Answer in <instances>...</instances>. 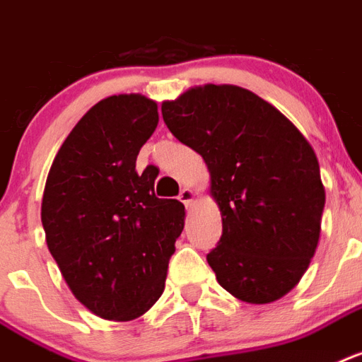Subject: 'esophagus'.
<instances>
[{
    "label": "esophagus",
    "mask_w": 362,
    "mask_h": 362,
    "mask_svg": "<svg viewBox=\"0 0 362 362\" xmlns=\"http://www.w3.org/2000/svg\"><path fill=\"white\" fill-rule=\"evenodd\" d=\"M193 197H195L193 189H189V187H184V189L180 191V195H178V199H180V202H184L186 206H189L191 202H193Z\"/></svg>",
    "instance_id": "1"
}]
</instances>
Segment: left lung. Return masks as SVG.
Segmentation results:
<instances>
[{"label": "left lung", "instance_id": "obj_1", "mask_svg": "<svg viewBox=\"0 0 362 362\" xmlns=\"http://www.w3.org/2000/svg\"><path fill=\"white\" fill-rule=\"evenodd\" d=\"M161 115L206 161L223 234L206 255L217 283L272 303L303 277L320 240L325 189L313 146L279 110L236 85H204Z\"/></svg>", "mask_w": 362, "mask_h": 362}]
</instances>
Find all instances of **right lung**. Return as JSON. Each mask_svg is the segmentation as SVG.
Wrapping results in <instances>:
<instances>
[{"label":"right lung","mask_w":362,"mask_h":362,"mask_svg":"<svg viewBox=\"0 0 362 362\" xmlns=\"http://www.w3.org/2000/svg\"><path fill=\"white\" fill-rule=\"evenodd\" d=\"M158 126V105L141 95L93 105L59 148L42 197L52 257L78 301L105 320L145 314L165 288L184 204L158 199V173L135 160Z\"/></svg>","instance_id":"obj_1"}]
</instances>
